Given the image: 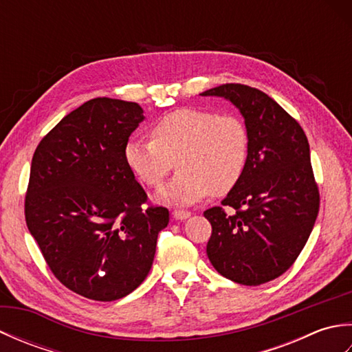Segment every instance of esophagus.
Listing matches in <instances>:
<instances>
[{
	"instance_id": "obj_1",
	"label": "esophagus",
	"mask_w": 352,
	"mask_h": 352,
	"mask_svg": "<svg viewBox=\"0 0 352 352\" xmlns=\"http://www.w3.org/2000/svg\"><path fill=\"white\" fill-rule=\"evenodd\" d=\"M172 216H174V219L184 221V219L189 218L190 212H188V210H174V212H172Z\"/></svg>"
}]
</instances>
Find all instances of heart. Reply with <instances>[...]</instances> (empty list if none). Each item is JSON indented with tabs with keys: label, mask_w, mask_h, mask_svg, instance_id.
<instances>
[{
	"label": "heart",
	"mask_w": 352,
	"mask_h": 352,
	"mask_svg": "<svg viewBox=\"0 0 352 352\" xmlns=\"http://www.w3.org/2000/svg\"><path fill=\"white\" fill-rule=\"evenodd\" d=\"M151 140L130 139L124 162L138 180L159 188L177 166L178 174L159 192L160 201L188 206L234 189L248 163L250 139L243 122L233 115L204 109H178L149 130Z\"/></svg>",
	"instance_id": "heart-1"
}]
</instances>
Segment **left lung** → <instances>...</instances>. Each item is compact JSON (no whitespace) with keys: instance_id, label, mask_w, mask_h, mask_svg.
<instances>
[{"instance_id":"8db88e82","label":"left lung","mask_w":352,"mask_h":352,"mask_svg":"<svg viewBox=\"0 0 352 352\" xmlns=\"http://www.w3.org/2000/svg\"><path fill=\"white\" fill-rule=\"evenodd\" d=\"M201 95L233 102L250 139L241 182L221 207L204 212L212 223L207 256L226 278L258 286L294 265L318 218L309 140L301 125L256 87L227 83ZM223 206L232 208L230 215Z\"/></svg>"}]
</instances>
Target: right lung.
Returning a JSON list of instances; mask_svg holds the SVG:
<instances>
[{
    "label": "right lung",
    "mask_w": 352,
    "mask_h": 352,
    "mask_svg": "<svg viewBox=\"0 0 352 352\" xmlns=\"http://www.w3.org/2000/svg\"><path fill=\"white\" fill-rule=\"evenodd\" d=\"M138 102L94 98L66 115L37 145L25 221L51 272L95 301H115L140 286L153 266L164 207L124 162V146L144 121Z\"/></svg>",
    "instance_id": "1"
}]
</instances>
